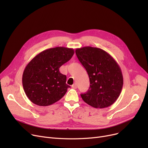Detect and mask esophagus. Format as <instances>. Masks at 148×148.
<instances>
[{
	"label": "esophagus",
	"mask_w": 148,
	"mask_h": 148,
	"mask_svg": "<svg viewBox=\"0 0 148 148\" xmlns=\"http://www.w3.org/2000/svg\"><path fill=\"white\" fill-rule=\"evenodd\" d=\"M77 84H75V83H74V84H73V85H72V88H73V89H77Z\"/></svg>",
	"instance_id": "1"
}]
</instances>
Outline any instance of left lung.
Masks as SVG:
<instances>
[{"mask_svg":"<svg viewBox=\"0 0 148 148\" xmlns=\"http://www.w3.org/2000/svg\"><path fill=\"white\" fill-rule=\"evenodd\" d=\"M75 54L86 69L90 87L81 97L89 106L103 108L112 105L118 98L123 86L121 69L106 51L92 47L77 49Z\"/></svg>","mask_w":148,"mask_h":148,"instance_id":"8db88e82","label":"left lung"}]
</instances>
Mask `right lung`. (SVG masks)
<instances>
[{
    "instance_id": "1",
    "label": "right lung",
    "mask_w": 148,
    "mask_h": 148,
    "mask_svg": "<svg viewBox=\"0 0 148 148\" xmlns=\"http://www.w3.org/2000/svg\"><path fill=\"white\" fill-rule=\"evenodd\" d=\"M73 49L57 47L42 51L26 65L22 83L27 98L36 105L48 106L58 101L70 88L59 68L71 59Z\"/></svg>"
}]
</instances>
